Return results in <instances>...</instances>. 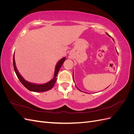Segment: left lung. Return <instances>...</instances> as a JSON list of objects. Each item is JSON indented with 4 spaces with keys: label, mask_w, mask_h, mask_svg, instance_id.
I'll list each match as a JSON object with an SVG mask.
<instances>
[{
    "label": "left lung",
    "mask_w": 134,
    "mask_h": 134,
    "mask_svg": "<svg viewBox=\"0 0 134 134\" xmlns=\"http://www.w3.org/2000/svg\"><path fill=\"white\" fill-rule=\"evenodd\" d=\"M106 34H107V35H108V36H109V37H111V36H109V35H108V34L107 33H106ZM112 39H113V38H112ZM113 41H114V40H113ZM114 42H115V41H114ZM116 51H117V50H116ZM117 54H118V52H117ZM72 78H73V80H74V82H75V81H74V72H73V73H72ZM78 90H79L80 91H81V92H82V91H81L80 90H79V88H78Z\"/></svg>",
    "instance_id": "8db88e82"
}]
</instances>
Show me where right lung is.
<instances>
[{"label":"right lung","instance_id":"add662e5","mask_svg":"<svg viewBox=\"0 0 134 134\" xmlns=\"http://www.w3.org/2000/svg\"><path fill=\"white\" fill-rule=\"evenodd\" d=\"M65 59H66V58L64 57L59 61L55 66L53 78H52L51 80H50L49 82H48L46 83H43V84H37V83H31L30 82H28L27 80L24 79L23 77L20 74L17 69V66H16L15 59H14V53L13 55V66H14V69L15 74L17 75L19 81L21 82V83L23 85V86L27 89L28 90H29L31 92H46L48 90H50L51 89H52V87H54V84L56 81V76H58V74L60 70V69L61 67H62V65L63 64Z\"/></svg>","mask_w":134,"mask_h":134}]
</instances>
